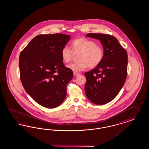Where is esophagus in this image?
<instances>
[{
  "instance_id": "34e87169",
  "label": "esophagus",
  "mask_w": 149,
  "mask_h": 149,
  "mask_svg": "<svg viewBox=\"0 0 149 149\" xmlns=\"http://www.w3.org/2000/svg\"><path fill=\"white\" fill-rule=\"evenodd\" d=\"M74 75L75 77H78V76H79V75H80V74H79V73H78V72H74Z\"/></svg>"
}]
</instances>
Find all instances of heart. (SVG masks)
<instances>
[{"mask_svg":"<svg viewBox=\"0 0 149 149\" xmlns=\"http://www.w3.org/2000/svg\"><path fill=\"white\" fill-rule=\"evenodd\" d=\"M72 50L68 46H64L61 51L63 61L68 63L70 62L75 53H79L78 63L67 65L68 69L74 72L85 70L88 66L93 68L101 63L104 57V50L97 45L95 41L85 38L76 39L72 43Z\"/></svg>","mask_w":149,"mask_h":149,"instance_id":"b5f03b06","label":"heart"}]
</instances>
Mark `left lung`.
Listing matches in <instances>:
<instances>
[{
	"instance_id": "left-lung-1",
	"label": "left lung",
	"mask_w": 149,
	"mask_h": 149,
	"mask_svg": "<svg viewBox=\"0 0 149 149\" xmlns=\"http://www.w3.org/2000/svg\"><path fill=\"white\" fill-rule=\"evenodd\" d=\"M99 40L104 50L101 63L84 74L85 94L92 103L103 105L112 101L124 85L127 75V53L113 36L89 33Z\"/></svg>"
}]
</instances>
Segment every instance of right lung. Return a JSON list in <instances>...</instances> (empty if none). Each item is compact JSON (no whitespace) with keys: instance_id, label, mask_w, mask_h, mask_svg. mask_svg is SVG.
<instances>
[{"instance_id":"1","label":"right lung","mask_w":149,"mask_h":149,"mask_svg":"<svg viewBox=\"0 0 149 149\" xmlns=\"http://www.w3.org/2000/svg\"><path fill=\"white\" fill-rule=\"evenodd\" d=\"M70 39L61 33L40 35L22 51L19 68L22 84L40 105L54 108L66 96L73 72L64 66L61 51Z\"/></svg>"}]
</instances>
